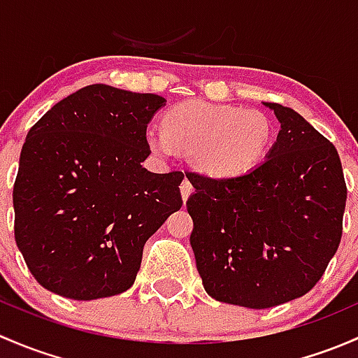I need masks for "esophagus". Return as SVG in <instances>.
<instances>
[{
    "mask_svg": "<svg viewBox=\"0 0 358 358\" xmlns=\"http://www.w3.org/2000/svg\"><path fill=\"white\" fill-rule=\"evenodd\" d=\"M191 193H193V186H191L189 180L184 179L182 184H180V196H182V200L186 201L187 198H189Z\"/></svg>",
    "mask_w": 358,
    "mask_h": 358,
    "instance_id": "34e87169",
    "label": "esophagus"
}]
</instances>
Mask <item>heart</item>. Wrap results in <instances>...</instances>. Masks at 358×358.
Wrapping results in <instances>:
<instances>
[{
	"label": "heart",
	"mask_w": 358,
	"mask_h": 358,
	"mask_svg": "<svg viewBox=\"0 0 358 358\" xmlns=\"http://www.w3.org/2000/svg\"><path fill=\"white\" fill-rule=\"evenodd\" d=\"M272 138L274 125L260 110L203 99L178 103L164 113V127L150 125L145 132L146 145L158 157L179 150L200 174L215 179L253 171Z\"/></svg>",
	"instance_id": "1"
}]
</instances>
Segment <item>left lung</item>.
I'll return each instance as SVG.
<instances>
[{
  "mask_svg": "<svg viewBox=\"0 0 358 358\" xmlns=\"http://www.w3.org/2000/svg\"><path fill=\"white\" fill-rule=\"evenodd\" d=\"M281 129L265 162L243 176L187 172L191 248L206 293L271 308L317 285L343 234L346 184L333 143L279 103Z\"/></svg>",
  "mask_w": 358,
  "mask_h": 358,
  "instance_id": "8db88e82",
  "label": "left lung"
}]
</instances>
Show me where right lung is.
Listing matches in <instances>:
<instances>
[{"instance_id":"obj_1","label":"right lung","mask_w":358,"mask_h":358,"mask_svg":"<svg viewBox=\"0 0 358 358\" xmlns=\"http://www.w3.org/2000/svg\"><path fill=\"white\" fill-rule=\"evenodd\" d=\"M164 105L93 84L31 127L13 186L15 241L43 288L96 300L134 285L145 243L182 205V172L141 165L146 125Z\"/></svg>"}]
</instances>
